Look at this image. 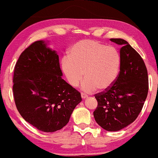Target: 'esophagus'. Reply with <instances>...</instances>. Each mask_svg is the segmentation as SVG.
Segmentation results:
<instances>
[{
    "label": "esophagus",
    "instance_id": "obj_1",
    "mask_svg": "<svg viewBox=\"0 0 158 158\" xmlns=\"http://www.w3.org/2000/svg\"><path fill=\"white\" fill-rule=\"evenodd\" d=\"M81 98H83V99H85V98L88 97V95L85 94V93H81Z\"/></svg>",
    "mask_w": 158,
    "mask_h": 158
}]
</instances>
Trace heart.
<instances>
[{
    "label": "heart",
    "mask_w": 158,
    "mask_h": 158,
    "mask_svg": "<svg viewBox=\"0 0 158 158\" xmlns=\"http://www.w3.org/2000/svg\"><path fill=\"white\" fill-rule=\"evenodd\" d=\"M120 66L121 57L115 47L91 40L74 44L61 64L67 81L73 87L79 85L84 73L81 88L87 92L110 88L118 78Z\"/></svg>",
    "instance_id": "obj_1"
}]
</instances>
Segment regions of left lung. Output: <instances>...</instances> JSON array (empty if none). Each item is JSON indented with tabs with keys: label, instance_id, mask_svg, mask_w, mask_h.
I'll return each mask as SVG.
<instances>
[{
	"label": "left lung",
	"instance_id": "1",
	"mask_svg": "<svg viewBox=\"0 0 158 158\" xmlns=\"http://www.w3.org/2000/svg\"><path fill=\"white\" fill-rule=\"evenodd\" d=\"M110 41L121 46V66L118 78L105 92L95 94L98 106L96 122L109 131H117L130 125L140 113L149 90L145 64L138 52L125 40Z\"/></svg>",
	"mask_w": 158,
	"mask_h": 158
}]
</instances>
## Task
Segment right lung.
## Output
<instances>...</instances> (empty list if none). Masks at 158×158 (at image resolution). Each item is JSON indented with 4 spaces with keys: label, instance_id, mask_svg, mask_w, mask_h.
I'll list each match as a JSON object with an SVG mask.
<instances>
[{
    "label": "right lung",
    "instance_id": "add662e5",
    "mask_svg": "<svg viewBox=\"0 0 158 158\" xmlns=\"http://www.w3.org/2000/svg\"><path fill=\"white\" fill-rule=\"evenodd\" d=\"M40 40L18 58L14 73L15 106L22 117L39 130L54 132L69 123L81 94L61 77L59 55Z\"/></svg>",
    "mask_w": 158,
    "mask_h": 158
}]
</instances>
